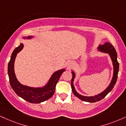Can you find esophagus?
Listing matches in <instances>:
<instances>
[{"label": "esophagus", "instance_id": "1", "mask_svg": "<svg viewBox=\"0 0 126 126\" xmlns=\"http://www.w3.org/2000/svg\"><path fill=\"white\" fill-rule=\"evenodd\" d=\"M73 65V63L71 61H69L68 62V63H67V68L68 69H71V68H72V66Z\"/></svg>", "mask_w": 126, "mask_h": 126}]
</instances>
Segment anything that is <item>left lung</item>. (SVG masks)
Returning <instances> with one entry per match:
<instances>
[{"label":"left lung","mask_w":126,"mask_h":126,"mask_svg":"<svg viewBox=\"0 0 126 126\" xmlns=\"http://www.w3.org/2000/svg\"><path fill=\"white\" fill-rule=\"evenodd\" d=\"M98 49L99 51H102V52L109 54V55L110 56L111 58V60H112L113 67H114V72H113V78L112 79H111V81L110 82V85H109V86L105 90V91L102 92V93H100V94H97V95L91 96V97H88V96L80 95V94H79L78 93L75 91V88H74V85H73V80L74 79V78L75 77V73L74 72H72V81H71V88H72V92L74 93V94H75L77 97H78L79 99H80V100L85 101V102H91V103L98 102V101L102 100V99H103L104 97H105V96L111 91V90H112L113 87L114 86V85L116 84V81H117L118 72H119V63H118L117 60V52H116V49L114 48V47L112 46V44H111L110 43L107 42V43L104 44L103 45H100L98 47Z\"/></svg>","instance_id":"8db88e82"}]
</instances>
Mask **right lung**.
<instances>
[{
	"label": "right lung",
	"instance_id": "add662e5",
	"mask_svg": "<svg viewBox=\"0 0 126 126\" xmlns=\"http://www.w3.org/2000/svg\"><path fill=\"white\" fill-rule=\"evenodd\" d=\"M31 37H32L29 36L27 37V38L29 39ZM23 48V44L22 43H21L16 48L11 56L10 61L9 62L8 75L11 87L18 96L30 103H39L44 102L53 96L55 93V87L57 82L61 74L65 70L63 69L57 71L53 74L47 84L43 88H31L21 85L16 77L15 71H14V63L17 54L20 52Z\"/></svg>",
	"mask_w": 126,
	"mask_h": 126
}]
</instances>
